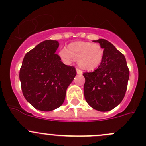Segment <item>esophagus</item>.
I'll return each instance as SVG.
<instances>
[{
  "label": "esophagus",
  "mask_w": 146,
  "mask_h": 146,
  "mask_svg": "<svg viewBox=\"0 0 146 146\" xmlns=\"http://www.w3.org/2000/svg\"><path fill=\"white\" fill-rule=\"evenodd\" d=\"M76 71H77L78 74H80V75H82V70H80V69L79 68H76Z\"/></svg>",
  "instance_id": "obj_1"
}]
</instances>
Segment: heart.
I'll use <instances>...</instances> for the list:
<instances>
[{"label": "heart", "mask_w": 146, "mask_h": 146, "mask_svg": "<svg viewBox=\"0 0 146 146\" xmlns=\"http://www.w3.org/2000/svg\"><path fill=\"white\" fill-rule=\"evenodd\" d=\"M59 56L66 62L70 63L76 59L82 68L94 70L102 62L104 49L98 43L79 41L70 43L68 49L61 50Z\"/></svg>", "instance_id": "obj_1"}]
</instances>
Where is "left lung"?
<instances>
[{"label": "left lung", "instance_id": "1", "mask_svg": "<svg viewBox=\"0 0 146 146\" xmlns=\"http://www.w3.org/2000/svg\"><path fill=\"white\" fill-rule=\"evenodd\" d=\"M104 49L101 65L92 72L83 73L84 94L87 104L101 112L115 108L125 97L129 70L122 53L104 39L94 40Z\"/></svg>", "mask_w": 146, "mask_h": 146}]
</instances>
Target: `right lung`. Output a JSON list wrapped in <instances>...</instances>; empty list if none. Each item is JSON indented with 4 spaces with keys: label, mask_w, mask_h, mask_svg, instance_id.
Here are the masks:
<instances>
[{
    "label": "right lung",
    "mask_w": 146,
    "mask_h": 146,
    "mask_svg": "<svg viewBox=\"0 0 146 146\" xmlns=\"http://www.w3.org/2000/svg\"><path fill=\"white\" fill-rule=\"evenodd\" d=\"M56 40H47L26 54L19 70L25 99L37 110L51 111L62 105L67 87L76 76L74 66L65 65L55 52Z\"/></svg>",
    "instance_id": "add662e5"
}]
</instances>
